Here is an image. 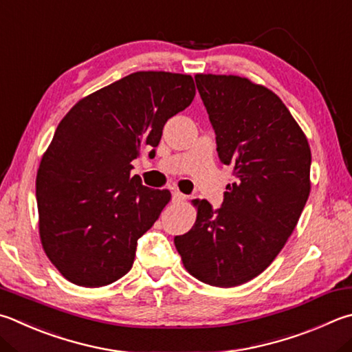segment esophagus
<instances>
[{
	"label": "esophagus",
	"instance_id": "1",
	"mask_svg": "<svg viewBox=\"0 0 352 352\" xmlns=\"http://www.w3.org/2000/svg\"><path fill=\"white\" fill-rule=\"evenodd\" d=\"M184 200H186V195L182 194L180 190H174V192H172V201L174 203H182Z\"/></svg>",
	"mask_w": 352,
	"mask_h": 352
}]
</instances>
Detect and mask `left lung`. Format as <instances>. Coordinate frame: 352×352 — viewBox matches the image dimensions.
I'll return each mask as SVG.
<instances>
[{
  "label": "left lung",
  "mask_w": 352,
  "mask_h": 352,
  "mask_svg": "<svg viewBox=\"0 0 352 352\" xmlns=\"http://www.w3.org/2000/svg\"><path fill=\"white\" fill-rule=\"evenodd\" d=\"M195 82L235 182L220 209L194 200V226L174 243L190 276L232 287L263 272L296 229L311 190V149L267 87L237 75L197 74Z\"/></svg>",
  "instance_id": "obj_1"
}]
</instances>
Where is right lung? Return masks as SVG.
Masks as SVG:
<instances>
[{
    "label": "right lung",
    "instance_id": "add662e5",
    "mask_svg": "<svg viewBox=\"0 0 352 352\" xmlns=\"http://www.w3.org/2000/svg\"><path fill=\"white\" fill-rule=\"evenodd\" d=\"M194 97L190 75L143 70L81 98L60 121L36 174L38 228L70 283L100 287L131 271L137 240L170 200L132 177V162L157 148L166 121Z\"/></svg>",
    "mask_w": 352,
    "mask_h": 352
}]
</instances>
